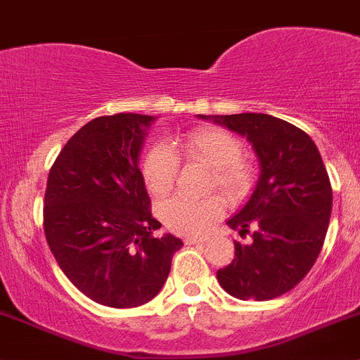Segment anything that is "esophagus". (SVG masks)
Instances as JSON below:
<instances>
[{
  "instance_id": "esophagus-1",
  "label": "esophagus",
  "mask_w": 360,
  "mask_h": 360,
  "mask_svg": "<svg viewBox=\"0 0 360 360\" xmlns=\"http://www.w3.org/2000/svg\"><path fill=\"white\" fill-rule=\"evenodd\" d=\"M207 238L205 237H186L184 238V244L186 245H197V244H203Z\"/></svg>"
}]
</instances>
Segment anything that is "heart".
Segmentation results:
<instances>
[{"instance_id": "b5f03b06", "label": "heart", "mask_w": 360, "mask_h": 360, "mask_svg": "<svg viewBox=\"0 0 360 360\" xmlns=\"http://www.w3.org/2000/svg\"><path fill=\"white\" fill-rule=\"evenodd\" d=\"M242 143L219 127H198L170 141V148L157 144L143 160L141 172L153 197H165L176 186L179 158L210 169L207 190L223 191L231 203L244 200L254 184V169L244 155ZM226 200L221 195L205 198L176 197L163 202L160 219L177 235H200L221 219Z\"/></svg>"}]
</instances>
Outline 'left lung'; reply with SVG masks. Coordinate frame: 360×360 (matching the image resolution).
I'll return each mask as SVG.
<instances>
[{"label":"left lung","mask_w":360,"mask_h":360,"mask_svg":"<svg viewBox=\"0 0 360 360\" xmlns=\"http://www.w3.org/2000/svg\"><path fill=\"white\" fill-rule=\"evenodd\" d=\"M212 120L248 137L261 167L250 200L228 221L240 237L252 226V242L235 240V259L217 270V281L238 300H274L303 281L324 245L333 207L328 170L310 136L292 123L263 112Z\"/></svg>","instance_id":"8db88e82"}]
</instances>
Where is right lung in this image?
<instances>
[{
  "label": "right lung",
  "mask_w": 360,
  "mask_h": 360,
  "mask_svg": "<svg viewBox=\"0 0 360 360\" xmlns=\"http://www.w3.org/2000/svg\"><path fill=\"white\" fill-rule=\"evenodd\" d=\"M153 116L116 112L83 125L49 172L43 228L60 270L78 291L111 308L160 292L183 242L153 237L162 224L137 167Z\"/></svg>",
  "instance_id": "right-lung-1"
}]
</instances>
